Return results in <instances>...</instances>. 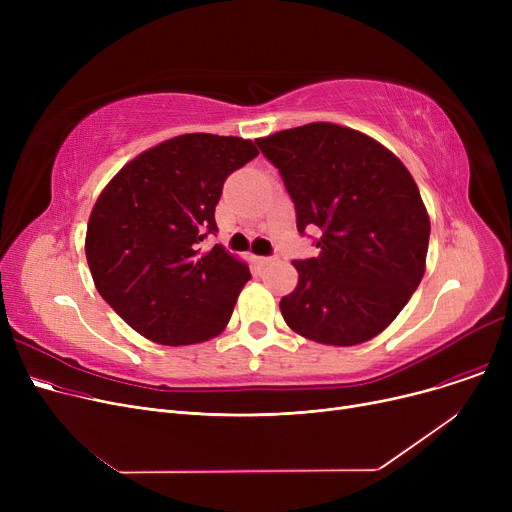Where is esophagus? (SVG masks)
Masks as SVG:
<instances>
[{
    "instance_id": "34e87169",
    "label": "esophagus",
    "mask_w": 512,
    "mask_h": 512,
    "mask_svg": "<svg viewBox=\"0 0 512 512\" xmlns=\"http://www.w3.org/2000/svg\"><path fill=\"white\" fill-rule=\"evenodd\" d=\"M255 259V263L257 265H261V267H265V265H272L274 261H276V257H253Z\"/></svg>"
}]
</instances>
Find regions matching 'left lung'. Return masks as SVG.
Segmentation results:
<instances>
[{
    "label": "left lung",
    "mask_w": 512,
    "mask_h": 512,
    "mask_svg": "<svg viewBox=\"0 0 512 512\" xmlns=\"http://www.w3.org/2000/svg\"><path fill=\"white\" fill-rule=\"evenodd\" d=\"M280 170L301 234L317 257L294 261L299 284L280 301L305 338L353 346L384 332L425 274L429 215L405 164L367 134L313 122L255 141Z\"/></svg>",
    "instance_id": "8db88e82"
}]
</instances>
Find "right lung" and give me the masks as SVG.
Returning <instances> with one entry per match:
<instances>
[{"instance_id": "add662e5", "label": "right lung", "mask_w": 512, "mask_h": 512, "mask_svg": "<svg viewBox=\"0 0 512 512\" xmlns=\"http://www.w3.org/2000/svg\"><path fill=\"white\" fill-rule=\"evenodd\" d=\"M253 141L180 134L134 157L99 195L87 263L105 303L141 336L197 344L224 332L251 272L222 245L215 205L226 178L257 157Z\"/></svg>"}]
</instances>
